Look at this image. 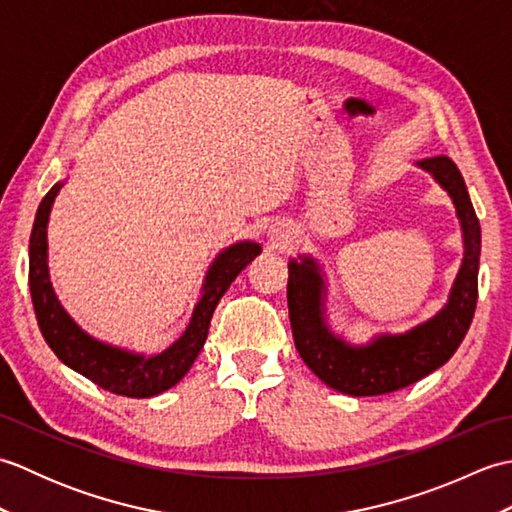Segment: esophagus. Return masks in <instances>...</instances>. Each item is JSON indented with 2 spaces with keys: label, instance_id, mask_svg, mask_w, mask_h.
Wrapping results in <instances>:
<instances>
[{
  "label": "esophagus",
  "instance_id": "1",
  "mask_svg": "<svg viewBox=\"0 0 512 512\" xmlns=\"http://www.w3.org/2000/svg\"><path fill=\"white\" fill-rule=\"evenodd\" d=\"M281 237H284V235H281Z\"/></svg>",
  "mask_w": 512,
  "mask_h": 512
}]
</instances>
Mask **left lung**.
Masks as SVG:
<instances>
[{
  "instance_id": "8db88e82",
  "label": "left lung",
  "mask_w": 512,
  "mask_h": 512,
  "mask_svg": "<svg viewBox=\"0 0 512 512\" xmlns=\"http://www.w3.org/2000/svg\"><path fill=\"white\" fill-rule=\"evenodd\" d=\"M416 165L431 173L453 200L460 220L464 257L444 308L402 334H378L365 345L347 343L325 319V275L310 255L288 262V312L297 352L325 385L347 396H380L418 383L458 350L471 328L477 303L482 231L460 169L447 156Z\"/></svg>"
}]
</instances>
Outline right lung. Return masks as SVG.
<instances>
[{
    "label": "right lung",
    "instance_id": "obj_1",
    "mask_svg": "<svg viewBox=\"0 0 512 512\" xmlns=\"http://www.w3.org/2000/svg\"><path fill=\"white\" fill-rule=\"evenodd\" d=\"M61 187L63 182H57L41 200L28 246L30 295L43 339L59 356L61 363L90 378L94 385L112 391V394L129 398L158 396L180 383L184 374L189 372L204 347L217 303L235 277L262 253V246L246 239V242H237L220 250V255L206 270L200 299L195 303L191 321L180 339L158 354L129 352L123 347L94 339L92 334L81 330L54 295L48 270V220Z\"/></svg>",
    "mask_w": 512,
    "mask_h": 512
}]
</instances>
